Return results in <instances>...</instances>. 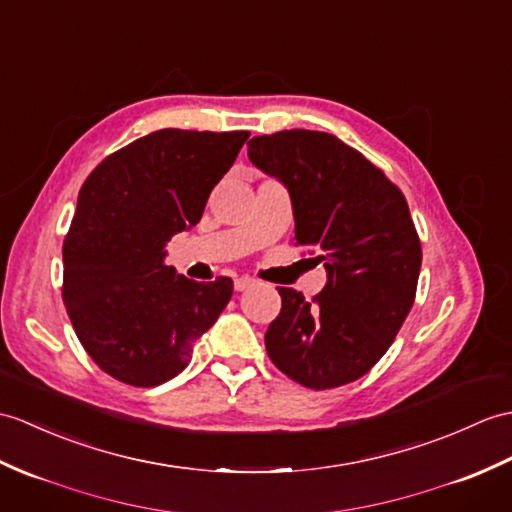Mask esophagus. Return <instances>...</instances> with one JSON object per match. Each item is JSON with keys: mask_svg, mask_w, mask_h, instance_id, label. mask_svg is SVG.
I'll list each match as a JSON object with an SVG mask.
<instances>
[{"mask_svg": "<svg viewBox=\"0 0 512 512\" xmlns=\"http://www.w3.org/2000/svg\"><path fill=\"white\" fill-rule=\"evenodd\" d=\"M235 292H246L248 288H253L255 285V279H251V277H240V279H235Z\"/></svg>", "mask_w": 512, "mask_h": 512, "instance_id": "obj_1", "label": "esophagus"}]
</instances>
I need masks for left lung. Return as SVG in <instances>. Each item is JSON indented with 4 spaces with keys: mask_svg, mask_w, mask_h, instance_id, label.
Listing matches in <instances>:
<instances>
[{
    "mask_svg": "<svg viewBox=\"0 0 512 512\" xmlns=\"http://www.w3.org/2000/svg\"><path fill=\"white\" fill-rule=\"evenodd\" d=\"M248 159L288 185L294 246L327 268L312 301L279 288L270 360L305 388L351 384L382 360L417 296L421 240L406 196L362 152L318 130L253 137Z\"/></svg>",
    "mask_w": 512,
    "mask_h": 512,
    "instance_id": "8db88e82",
    "label": "left lung"
}]
</instances>
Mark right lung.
<instances>
[{
    "label": "right lung",
    "mask_w": 512,
    "mask_h": 512,
    "mask_svg": "<svg viewBox=\"0 0 512 512\" xmlns=\"http://www.w3.org/2000/svg\"><path fill=\"white\" fill-rule=\"evenodd\" d=\"M248 130L163 128L109 154L80 187L63 242V301L89 358L117 382L152 388L192 360L233 294L163 264L172 235L200 220Z\"/></svg>",
    "instance_id": "add662e5"
}]
</instances>
